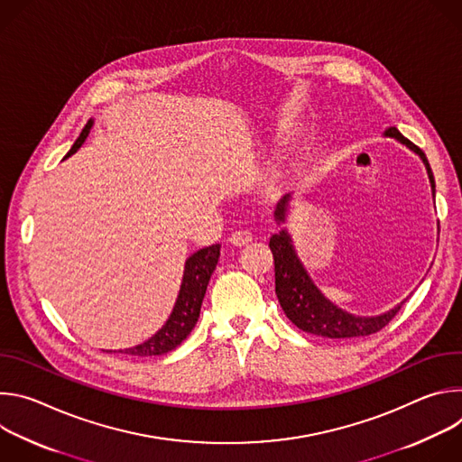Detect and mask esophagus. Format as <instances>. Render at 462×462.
<instances>
[{
	"label": "esophagus",
	"instance_id": "esophagus-1",
	"mask_svg": "<svg viewBox=\"0 0 462 462\" xmlns=\"http://www.w3.org/2000/svg\"><path fill=\"white\" fill-rule=\"evenodd\" d=\"M252 241V232L248 230H236L232 236H230V243L234 246H245Z\"/></svg>",
	"mask_w": 462,
	"mask_h": 462
}]
</instances>
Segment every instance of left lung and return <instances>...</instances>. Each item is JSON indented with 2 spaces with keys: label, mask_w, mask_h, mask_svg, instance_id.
Segmentation results:
<instances>
[{
  "label": "left lung",
  "mask_w": 462,
  "mask_h": 462,
  "mask_svg": "<svg viewBox=\"0 0 462 462\" xmlns=\"http://www.w3.org/2000/svg\"><path fill=\"white\" fill-rule=\"evenodd\" d=\"M385 135L394 137L401 141L402 144L410 146L415 153L420 155L428 168V175L435 191V180L431 168L428 164V159L424 152L415 146L411 141H408L397 127H389L385 131ZM289 199V195L283 197V201L280 203L276 210V219L283 221L285 219V203ZM269 246L274 255V280H276V294L278 300L287 314V318L305 333L325 337V338H360V337H369L373 333H378L380 328H383L397 312L401 307L406 303L402 301L401 305L394 307L393 310L376 316V318H358L349 312H344L342 309L335 307L331 301H327L319 291L314 287L310 278L307 276L305 269L301 267L300 259L296 257V252L291 245V239L285 230L273 234L269 239Z\"/></svg>",
  "instance_id": "8db88e82"
}]
</instances>
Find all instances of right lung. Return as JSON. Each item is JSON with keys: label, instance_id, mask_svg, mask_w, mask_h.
I'll return each instance as SVG.
<instances>
[{"label": "right lung", "instance_id": "add662e5", "mask_svg": "<svg viewBox=\"0 0 462 462\" xmlns=\"http://www.w3.org/2000/svg\"><path fill=\"white\" fill-rule=\"evenodd\" d=\"M91 125H93V122L89 120L84 125L80 137L75 141L73 148L65 157H69L84 144ZM219 252H221V245H212V246H205L201 250H197L193 255L188 257L177 303L173 307L171 316L164 323V327L148 342H144L137 347L124 349L120 353L135 356V358H144V356H157V355L170 353L171 349L180 346V342L191 333V328L197 323V318H199L201 303H203L210 276L216 271V265L219 261Z\"/></svg>", "mask_w": 462, "mask_h": 462}]
</instances>
